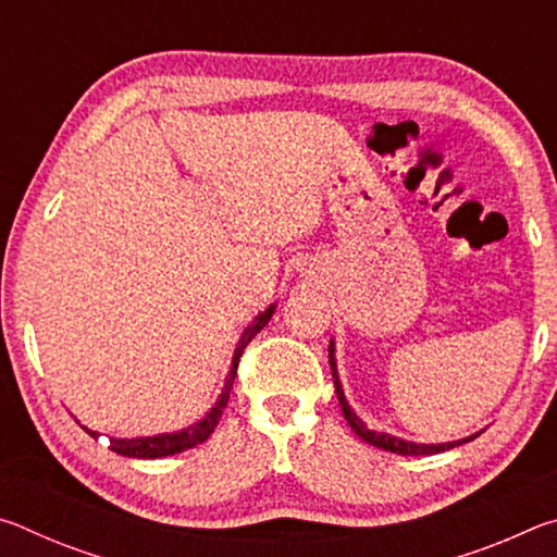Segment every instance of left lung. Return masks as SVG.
Instances as JSON below:
<instances>
[{
    "mask_svg": "<svg viewBox=\"0 0 557 557\" xmlns=\"http://www.w3.org/2000/svg\"><path fill=\"white\" fill-rule=\"evenodd\" d=\"M329 366H332V375H334V385H336V395H338V403H342V410H344V418L351 430L356 432L358 437L363 442H369V445L385 449V451H395V455H408V457H418V455H437V451H445L451 449L457 445H465V442L474 440V437H467V440H459V442H447V445H414V442H405L400 437H393V435H385V432H373L363 425L361 420L356 418V412L348 408V403L344 398V391H342V383H338V375H336V361H334V344L329 346Z\"/></svg>",
    "mask_w": 557,
    "mask_h": 557,
    "instance_id": "8db88e82",
    "label": "left lung"
}]
</instances>
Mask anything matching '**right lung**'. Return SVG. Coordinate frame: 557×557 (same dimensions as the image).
<instances>
[{"label":"right lung","mask_w":557,"mask_h":557,"mask_svg":"<svg viewBox=\"0 0 557 557\" xmlns=\"http://www.w3.org/2000/svg\"><path fill=\"white\" fill-rule=\"evenodd\" d=\"M272 309L275 307H268L265 312L256 317V322H252L248 329H245L240 342H238V348H235L233 354V366H231V373L228 379H225V388L221 393L219 403L213 405L211 412L206 414V418L201 422H196V425L186 428L182 432H172V435H157V437H137V440H110V449L117 451V455L122 457H139V459H157V457H169V455H178V451L184 449H191L196 445H201V442H206L211 437V432L215 430V425H219L221 414L225 410V405H228V398H231V388H233V381H235V373H238V363H240V356H243V348L248 346L252 338H256V334L260 332L262 326H265L270 322L272 317ZM86 432L90 437H98V432H92L86 428Z\"/></svg>","instance_id":"1"}]
</instances>
